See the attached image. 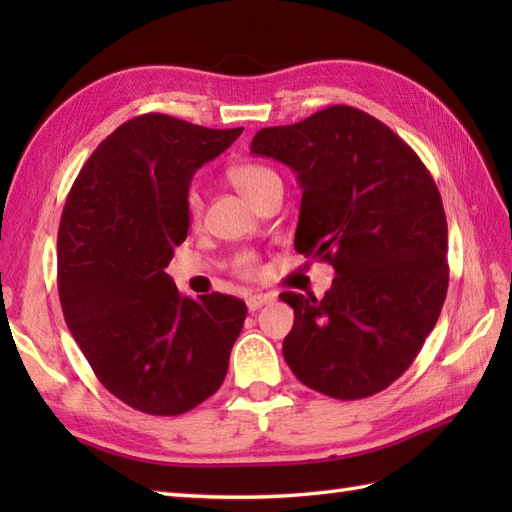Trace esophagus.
<instances>
[{
  "label": "esophagus",
  "mask_w": 512,
  "mask_h": 512,
  "mask_svg": "<svg viewBox=\"0 0 512 512\" xmlns=\"http://www.w3.org/2000/svg\"><path fill=\"white\" fill-rule=\"evenodd\" d=\"M270 301H273V297L264 295V292H259V295H250L246 299V306H248L250 312H255V310H259L262 306H266V303H270Z\"/></svg>",
  "instance_id": "34e87169"
}]
</instances>
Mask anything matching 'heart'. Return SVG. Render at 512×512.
I'll use <instances>...</instances> for the list:
<instances>
[{"mask_svg": "<svg viewBox=\"0 0 512 512\" xmlns=\"http://www.w3.org/2000/svg\"><path fill=\"white\" fill-rule=\"evenodd\" d=\"M228 180H231L233 187L244 195L246 200L253 202L257 198V193L262 191L270 180L277 178V173L273 169H268L264 165H257V162H239V165H233L228 169ZM187 213H189V220L195 224L200 220L202 215V200L200 195L191 191L187 195ZM235 270L239 275L244 277H253L257 273V259L255 255H239L235 259Z\"/></svg>", "mask_w": 512, "mask_h": 512, "instance_id": "obj_1", "label": "heart"}]
</instances>
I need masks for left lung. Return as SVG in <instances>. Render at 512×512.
Segmentation results:
<instances>
[{
	"instance_id": "left-lung-1",
	"label": "left lung",
	"mask_w": 512,
	"mask_h": 512,
	"mask_svg": "<svg viewBox=\"0 0 512 512\" xmlns=\"http://www.w3.org/2000/svg\"><path fill=\"white\" fill-rule=\"evenodd\" d=\"M250 151L297 173L295 248L336 273L323 299L281 295L295 310L288 367L325 396L378 394L407 372L447 297L449 231L436 182L405 140L350 105L259 129Z\"/></svg>"
}]
</instances>
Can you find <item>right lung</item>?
<instances>
[{
  "label": "right lung",
  "instance_id": "1",
  "mask_svg": "<svg viewBox=\"0 0 512 512\" xmlns=\"http://www.w3.org/2000/svg\"><path fill=\"white\" fill-rule=\"evenodd\" d=\"M242 129L136 116L94 149L63 206L65 323L103 387L151 416H180L213 396L242 332V299L182 297L165 273L189 233L193 173Z\"/></svg>",
  "mask_w": 512,
  "mask_h": 512
}]
</instances>
